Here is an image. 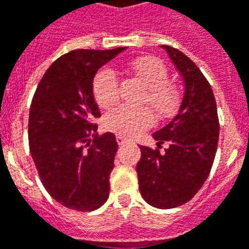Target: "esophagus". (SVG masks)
<instances>
[{
	"instance_id": "obj_1",
	"label": "esophagus",
	"mask_w": 249,
	"mask_h": 249,
	"mask_svg": "<svg viewBox=\"0 0 249 249\" xmlns=\"http://www.w3.org/2000/svg\"><path fill=\"white\" fill-rule=\"evenodd\" d=\"M116 140H117V143L120 144V146H123V144H125V143L128 142V139H125L124 136H120V135L116 138Z\"/></svg>"
}]
</instances>
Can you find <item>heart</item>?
I'll return each instance as SVG.
<instances>
[{
  "mask_svg": "<svg viewBox=\"0 0 249 249\" xmlns=\"http://www.w3.org/2000/svg\"><path fill=\"white\" fill-rule=\"evenodd\" d=\"M132 71L147 89L142 103L148 105L158 117L172 116L178 105V94L173 86L167 83L169 76L163 62L154 57H143L132 64ZM92 92L101 107H111L118 101L117 73L110 68L101 69L94 77ZM153 123V114L147 107L132 109L128 106H118L103 118L106 129L125 138L136 136L148 129Z\"/></svg>",
  "mask_w": 249,
  "mask_h": 249,
  "instance_id": "heart-1",
  "label": "heart"
}]
</instances>
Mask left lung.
Instances as JSON below:
<instances>
[{
    "instance_id": "8db88e82",
    "label": "left lung",
    "mask_w": 249,
    "mask_h": 249,
    "mask_svg": "<svg viewBox=\"0 0 249 249\" xmlns=\"http://www.w3.org/2000/svg\"><path fill=\"white\" fill-rule=\"evenodd\" d=\"M184 80L185 92L174 118L153 133L158 148L140 146L136 165L139 191L157 209L189 202L209 177L219 138L217 103L200 69L185 54L163 45ZM166 141L169 147L159 151Z\"/></svg>"
}]
</instances>
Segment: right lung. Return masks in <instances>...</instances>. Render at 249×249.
<instances>
[{
	"label": "right lung",
	"mask_w": 249,
	"mask_h": 249,
	"mask_svg": "<svg viewBox=\"0 0 249 249\" xmlns=\"http://www.w3.org/2000/svg\"><path fill=\"white\" fill-rule=\"evenodd\" d=\"M123 50L80 49L64 54L49 67L32 98V160L49 195L68 209L92 211L109 197L118 144L111 132L96 133L94 120L101 111L92 82L98 69Z\"/></svg>",
	"instance_id": "right-lung-1"
}]
</instances>
